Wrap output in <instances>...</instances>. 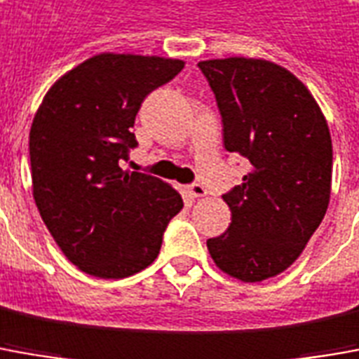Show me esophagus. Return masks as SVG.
<instances>
[{
    "instance_id": "esophagus-1",
    "label": "esophagus",
    "mask_w": 359,
    "mask_h": 359,
    "mask_svg": "<svg viewBox=\"0 0 359 359\" xmlns=\"http://www.w3.org/2000/svg\"><path fill=\"white\" fill-rule=\"evenodd\" d=\"M187 194L197 199V197H205V195H207V189H205L201 184H191L187 185Z\"/></svg>"
}]
</instances>
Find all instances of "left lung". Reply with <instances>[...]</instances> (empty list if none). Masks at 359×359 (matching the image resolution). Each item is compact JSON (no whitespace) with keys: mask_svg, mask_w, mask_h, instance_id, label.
<instances>
[{"mask_svg":"<svg viewBox=\"0 0 359 359\" xmlns=\"http://www.w3.org/2000/svg\"><path fill=\"white\" fill-rule=\"evenodd\" d=\"M199 68L222 117V142L250 172L222 195L231 226L207 248L244 283L276 278L303 254L330 201L332 138L309 88L276 62L215 58Z\"/></svg>","mask_w":359,"mask_h":359,"instance_id":"left-lung-1","label":"left lung"}]
</instances>
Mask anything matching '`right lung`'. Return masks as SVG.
<instances>
[{
  "mask_svg": "<svg viewBox=\"0 0 359 359\" xmlns=\"http://www.w3.org/2000/svg\"><path fill=\"white\" fill-rule=\"evenodd\" d=\"M184 60L95 54L52 83L34 113L29 154L33 197L52 238L81 271L121 279L160 254L182 195L154 175L123 170L140 103Z\"/></svg>",
  "mask_w": 359,
  "mask_h": 359,
  "instance_id": "obj_1",
  "label": "right lung"
}]
</instances>
